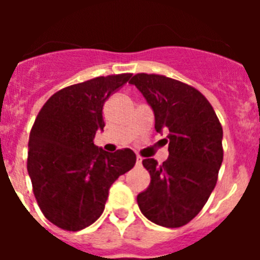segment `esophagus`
Here are the masks:
<instances>
[{
    "label": "esophagus",
    "instance_id": "esophagus-1",
    "mask_svg": "<svg viewBox=\"0 0 260 260\" xmlns=\"http://www.w3.org/2000/svg\"><path fill=\"white\" fill-rule=\"evenodd\" d=\"M141 164H142V157H141V156H138V157H137V165L139 167Z\"/></svg>",
    "mask_w": 260,
    "mask_h": 260
}]
</instances>
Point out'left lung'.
<instances>
[{"label": "left lung", "instance_id": "left-lung-1", "mask_svg": "<svg viewBox=\"0 0 260 260\" xmlns=\"http://www.w3.org/2000/svg\"><path fill=\"white\" fill-rule=\"evenodd\" d=\"M155 113L156 132H168L169 157L144 158L151 176L137 197L152 222L178 228L191 221L215 189L222 162V127L212 105L197 88L165 75L139 73L130 79Z\"/></svg>", "mask_w": 260, "mask_h": 260}]
</instances>
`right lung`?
<instances>
[{"instance_id":"right-lung-1","label":"right lung","mask_w":260,"mask_h":260,"mask_svg":"<svg viewBox=\"0 0 260 260\" xmlns=\"http://www.w3.org/2000/svg\"><path fill=\"white\" fill-rule=\"evenodd\" d=\"M133 74L98 77L59 89L36 117L28 141L27 171L43 215L77 232L102 216L110 186L135 165L130 148L105 152L93 144L104 128L103 107Z\"/></svg>"}]
</instances>
